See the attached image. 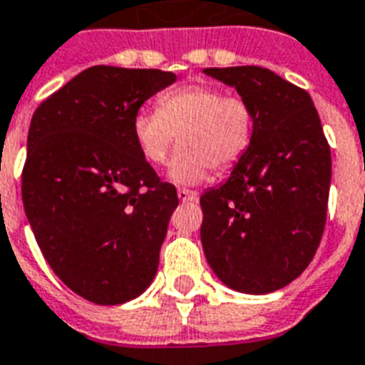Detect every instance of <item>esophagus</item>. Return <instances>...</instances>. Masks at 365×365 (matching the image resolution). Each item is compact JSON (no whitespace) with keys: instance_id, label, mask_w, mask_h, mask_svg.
<instances>
[{"instance_id":"obj_1","label":"esophagus","mask_w":365,"mask_h":365,"mask_svg":"<svg viewBox=\"0 0 365 365\" xmlns=\"http://www.w3.org/2000/svg\"><path fill=\"white\" fill-rule=\"evenodd\" d=\"M178 197H180V201H195L199 195L195 193V191H191V189H185V187H180L178 189Z\"/></svg>"}]
</instances>
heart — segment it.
Here are the masks:
<instances>
[{
  "label": "heart",
  "instance_id": "b5f03b06",
  "mask_svg": "<svg viewBox=\"0 0 365 365\" xmlns=\"http://www.w3.org/2000/svg\"><path fill=\"white\" fill-rule=\"evenodd\" d=\"M257 120L250 103L212 83H189L158 97L157 110H139L132 135L141 157L160 166L180 139L168 176L197 183L214 172L232 170L255 143Z\"/></svg>",
  "mask_w": 365,
  "mask_h": 365
}]
</instances>
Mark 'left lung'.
Returning <instances> with one entry per match:
<instances>
[{"label": "left lung", "instance_id": "left-lung-1", "mask_svg": "<svg viewBox=\"0 0 365 365\" xmlns=\"http://www.w3.org/2000/svg\"><path fill=\"white\" fill-rule=\"evenodd\" d=\"M255 110L247 157L201 197V241L227 287L264 294L297 279L327 220L331 149L308 91L262 66L205 68Z\"/></svg>", "mask_w": 365, "mask_h": 365}]
</instances>
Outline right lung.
Returning a JSON list of instances; mask_svg holds the SVG:
<instances>
[{
  "label": "right lung",
  "instance_id": "obj_1",
  "mask_svg": "<svg viewBox=\"0 0 365 365\" xmlns=\"http://www.w3.org/2000/svg\"><path fill=\"white\" fill-rule=\"evenodd\" d=\"M176 80L158 68L91 66L36 108L22 202L41 255L66 287L96 304L143 293L178 207V191L141 157L139 107Z\"/></svg>",
  "mask_w": 365,
  "mask_h": 365
}]
</instances>
